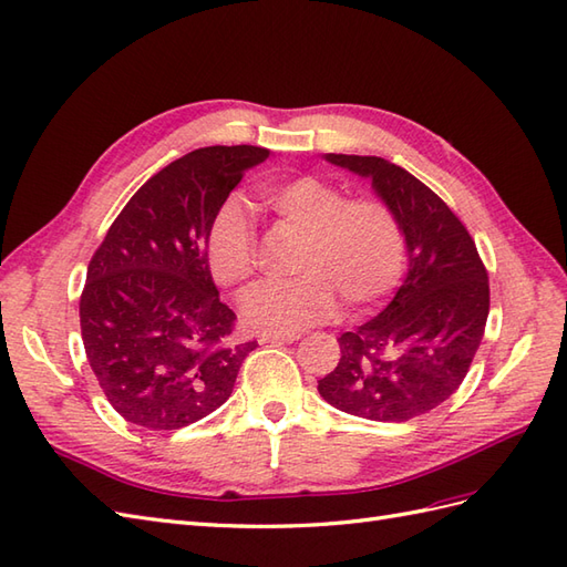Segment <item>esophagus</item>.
Wrapping results in <instances>:
<instances>
[{"label":"esophagus","mask_w":567,"mask_h":567,"mask_svg":"<svg viewBox=\"0 0 567 567\" xmlns=\"http://www.w3.org/2000/svg\"><path fill=\"white\" fill-rule=\"evenodd\" d=\"M301 336L299 332H264V336H260V342H295V340H299Z\"/></svg>","instance_id":"34e87169"}]
</instances>
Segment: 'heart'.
Masks as SVG:
<instances>
[{"label": "heart", "instance_id": "1", "mask_svg": "<svg viewBox=\"0 0 567 567\" xmlns=\"http://www.w3.org/2000/svg\"><path fill=\"white\" fill-rule=\"evenodd\" d=\"M266 206L303 237L292 282H266L244 297V321L256 330H299L328 321L340 297L371 307L404 270V235L395 213L379 198H344L328 179L303 177L266 186ZM213 280L239 287L254 278L258 246L251 217L239 200L215 213L203 244Z\"/></svg>", "mask_w": 567, "mask_h": 567}]
</instances>
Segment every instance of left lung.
Here are the masks:
<instances>
[{"instance_id":"left-lung-1","label":"left lung","mask_w":567,"mask_h":567,"mask_svg":"<svg viewBox=\"0 0 567 567\" xmlns=\"http://www.w3.org/2000/svg\"><path fill=\"white\" fill-rule=\"evenodd\" d=\"M326 159L371 179L402 227L410 268L379 316L338 338L342 357L318 393L347 414L408 422L467 375L488 318V272L467 227L414 174L375 155Z\"/></svg>"}]
</instances>
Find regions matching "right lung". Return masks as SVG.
Wrapping results in <instances>:
<instances>
[{"label":"right lung","instance_id":"add662e5","mask_svg":"<svg viewBox=\"0 0 567 567\" xmlns=\"http://www.w3.org/2000/svg\"><path fill=\"white\" fill-rule=\"evenodd\" d=\"M268 148L210 145L145 182L91 258L79 303L85 357L126 422L174 431L223 408L254 342L203 254L215 213Z\"/></svg>","mask_w":567,"mask_h":567}]
</instances>
